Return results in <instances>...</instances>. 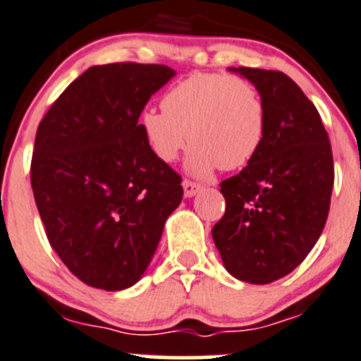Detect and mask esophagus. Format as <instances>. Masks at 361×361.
Masks as SVG:
<instances>
[{
  "mask_svg": "<svg viewBox=\"0 0 361 361\" xmlns=\"http://www.w3.org/2000/svg\"><path fill=\"white\" fill-rule=\"evenodd\" d=\"M201 183H195V181L190 180H185L183 181V192H185V197H194L199 190H201Z\"/></svg>",
  "mask_w": 361,
  "mask_h": 361,
  "instance_id": "obj_1",
  "label": "esophagus"
}]
</instances>
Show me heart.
<instances>
[{
  "instance_id": "1",
  "label": "heart",
  "mask_w": 361,
  "mask_h": 361,
  "mask_svg": "<svg viewBox=\"0 0 361 361\" xmlns=\"http://www.w3.org/2000/svg\"><path fill=\"white\" fill-rule=\"evenodd\" d=\"M160 104L162 111L148 108L140 115L148 148L162 162H174L190 140L194 147L187 169L199 178L209 176L218 167H245L264 143V99L243 76L192 73L171 85Z\"/></svg>"
}]
</instances>
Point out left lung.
<instances>
[{
	"label": "left lung",
	"instance_id": "1",
	"mask_svg": "<svg viewBox=\"0 0 361 361\" xmlns=\"http://www.w3.org/2000/svg\"><path fill=\"white\" fill-rule=\"evenodd\" d=\"M231 69L260 92L267 129L255 159L220 183L227 206L213 241L234 278L267 285L300 265L322 235L334 187L332 147L316 106L288 75Z\"/></svg>",
	"mask_w": 361,
	"mask_h": 361
}]
</instances>
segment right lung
<instances>
[{
  "mask_svg": "<svg viewBox=\"0 0 361 361\" xmlns=\"http://www.w3.org/2000/svg\"><path fill=\"white\" fill-rule=\"evenodd\" d=\"M174 69L92 66L66 87L36 130L31 187L52 250L92 288L133 286L154 257L181 176L140 129L145 104Z\"/></svg>",
  "mask_w": 361,
  "mask_h": 361,
  "instance_id": "obj_1",
  "label": "right lung"
}]
</instances>
